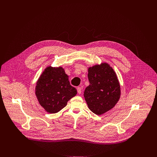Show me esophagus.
Returning a JSON list of instances; mask_svg holds the SVG:
<instances>
[{"label": "esophagus", "instance_id": "1", "mask_svg": "<svg viewBox=\"0 0 157 157\" xmlns=\"http://www.w3.org/2000/svg\"><path fill=\"white\" fill-rule=\"evenodd\" d=\"M77 91H78V93L79 94H81V92H82V89H81V87H77Z\"/></svg>", "mask_w": 157, "mask_h": 157}]
</instances>
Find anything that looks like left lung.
Here are the masks:
<instances>
[{"label":"left lung","instance_id":"left-lung-1","mask_svg":"<svg viewBox=\"0 0 157 157\" xmlns=\"http://www.w3.org/2000/svg\"><path fill=\"white\" fill-rule=\"evenodd\" d=\"M89 85L84 92L89 109L101 115L113 109L121 97V86L116 73L106 63L88 69Z\"/></svg>","mask_w":157,"mask_h":157}]
</instances>
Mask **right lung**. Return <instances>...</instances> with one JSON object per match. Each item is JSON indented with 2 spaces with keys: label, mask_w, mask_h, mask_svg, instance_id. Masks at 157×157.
Listing matches in <instances>:
<instances>
[{
  "label": "right lung",
  "mask_w": 157,
  "mask_h": 157,
  "mask_svg": "<svg viewBox=\"0 0 157 157\" xmlns=\"http://www.w3.org/2000/svg\"><path fill=\"white\" fill-rule=\"evenodd\" d=\"M68 78L62 67L52 66H48L40 76L35 94L40 104L48 113H58L76 95V89L71 86Z\"/></svg>",
  "instance_id": "obj_1"
}]
</instances>
